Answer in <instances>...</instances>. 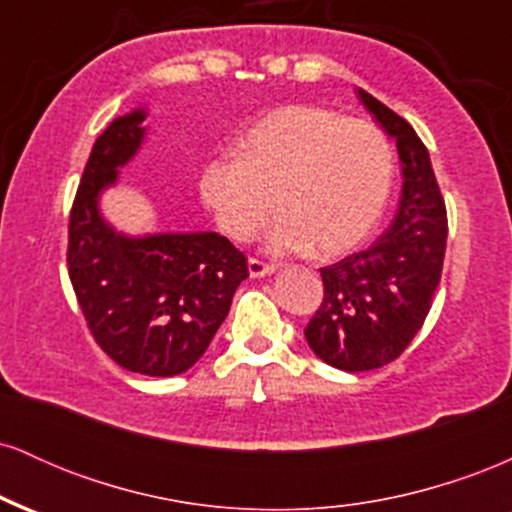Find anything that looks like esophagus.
I'll use <instances>...</instances> for the list:
<instances>
[{"mask_svg":"<svg viewBox=\"0 0 512 512\" xmlns=\"http://www.w3.org/2000/svg\"><path fill=\"white\" fill-rule=\"evenodd\" d=\"M274 269L276 267L272 262H264V260H260V257H250V260H248V272H250L252 279H257V276L272 274Z\"/></svg>","mask_w":512,"mask_h":512,"instance_id":"1","label":"esophagus"}]
</instances>
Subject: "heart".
<instances>
[{
  "mask_svg": "<svg viewBox=\"0 0 512 512\" xmlns=\"http://www.w3.org/2000/svg\"><path fill=\"white\" fill-rule=\"evenodd\" d=\"M392 146L373 122L320 105H286L238 139V158L214 156L199 170V197L228 238L245 243L276 211L274 250L342 255L383 214Z\"/></svg>",
  "mask_w": 512,
  "mask_h": 512,
  "instance_id": "b5f03b06",
  "label": "heart"
}]
</instances>
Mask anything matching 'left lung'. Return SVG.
<instances>
[{
	"mask_svg": "<svg viewBox=\"0 0 512 512\" xmlns=\"http://www.w3.org/2000/svg\"><path fill=\"white\" fill-rule=\"evenodd\" d=\"M356 93L395 137L404 185L395 221L383 236L320 269L325 296L305 339L322 361L346 373L387 366L419 334L440 284L448 240V211L424 142L395 110L363 88Z\"/></svg>",
	"mask_w": 512,
	"mask_h": 512,
	"instance_id": "left-lung-1",
	"label": "left lung"
}]
</instances>
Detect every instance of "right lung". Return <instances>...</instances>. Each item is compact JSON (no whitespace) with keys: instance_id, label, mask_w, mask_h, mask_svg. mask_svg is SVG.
Returning a JSON list of instances; mask_svg holds the SVG:
<instances>
[{"instance_id":"1","label":"right lung","mask_w":512,"mask_h":512,"mask_svg":"<svg viewBox=\"0 0 512 512\" xmlns=\"http://www.w3.org/2000/svg\"><path fill=\"white\" fill-rule=\"evenodd\" d=\"M144 110L110 122L93 144L72 214L67 269L96 344L151 378L185 373L207 351L248 279V260L219 233L125 238L98 214V195L144 139Z\"/></svg>"}]
</instances>
